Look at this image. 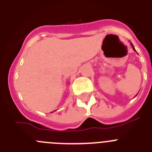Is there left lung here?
I'll return each mask as SVG.
<instances>
[{
  "instance_id": "obj_1",
  "label": "left lung",
  "mask_w": 152,
  "mask_h": 152,
  "mask_svg": "<svg viewBox=\"0 0 152 152\" xmlns=\"http://www.w3.org/2000/svg\"><path fill=\"white\" fill-rule=\"evenodd\" d=\"M130 43H131V42H130ZM131 45H132V48H133V49H134V50H135V48H134L133 45H132V43H131Z\"/></svg>"
}]
</instances>
